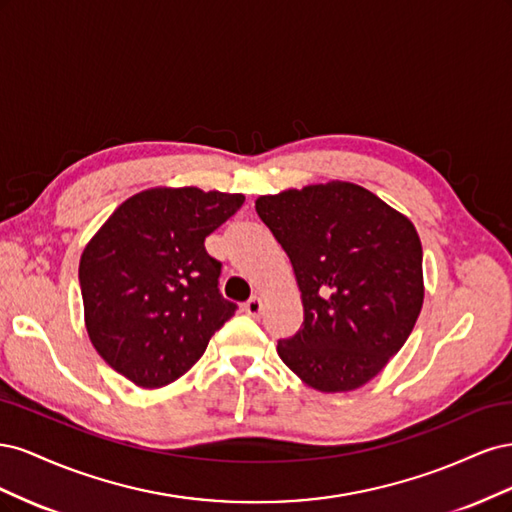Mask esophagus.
<instances>
[{
	"label": "esophagus",
	"mask_w": 512,
	"mask_h": 512,
	"mask_svg": "<svg viewBox=\"0 0 512 512\" xmlns=\"http://www.w3.org/2000/svg\"><path fill=\"white\" fill-rule=\"evenodd\" d=\"M243 309H245L247 316L260 318V314H262V299H260V297H252L250 301H247V303L243 305Z\"/></svg>",
	"instance_id": "1"
}]
</instances>
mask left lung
I'll return each instance as SVG.
<instances>
[{
    "instance_id": "1",
    "label": "left lung",
    "mask_w": 512,
    "mask_h": 512,
    "mask_svg": "<svg viewBox=\"0 0 512 512\" xmlns=\"http://www.w3.org/2000/svg\"><path fill=\"white\" fill-rule=\"evenodd\" d=\"M258 218L288 254L303 324L277 342L307 386L346 393L378 376L421 314L423 247L414 224L348 181L256 200Z\"/></svg>"
}]
</instances>
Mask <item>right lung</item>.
Segmentation results:
<instances>
[{
  "label": "right lung",
  "mask_w": 512,
  "mask_h": 512,
  "mask_svg": "<svg viewBox=\"0 0 512 512\" xmlns=\"http://www.w3.org/2000/svg\"><path fill=\"white\" fill-rule=\"evenodd\" d=\"M243 194L151 188L121 203L79 265L85 327L102 359L143 389L181 378L235 314L205 239Z\"/></svg>",
  "instance_id": "obj_1"
}]
</instances>
